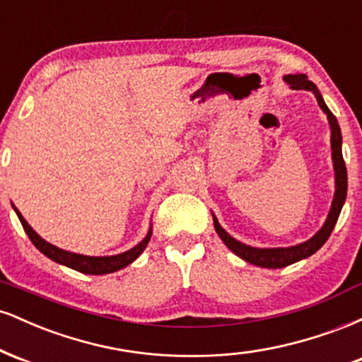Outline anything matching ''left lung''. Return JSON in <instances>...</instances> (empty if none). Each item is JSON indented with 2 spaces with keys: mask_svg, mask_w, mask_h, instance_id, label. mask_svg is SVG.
Segmentation results:
<instances>
[{
  "mask_svg": "<svg viewBox=\"0 0 362 362\" xmlns=\"http://www.w3.org/2000/svg\"><path fill=\"white\" fill-rule=\"evenodd\" d=\"M284 81L288 83L293 90L313 91V95L317 97L320 109L327 114L328 124H330V132H332L330 144H332V161H334V170H335V194H334V201H332L330 213H328L327 221L322 226V230H318V233L311 236L308 242L294 245V247L255 248V247H250V245H245L242 242H238V240H235L233 236L228 235L221 228V224L218 223L216 216H213L214 230L216 233L219 235V238L223 240L224 245H226L231 252L236 253L240 259L265 269L286 267V265L294 264V262H300L303 259H306V257L313 255L317 250H320V248L323 247V243L328 240V236H330L332 230H334L335 223H337L339 219L340 211H342V206L347 197V168L342 158V134H340L337 119H335V115L328 110L327 103L323 102L317 85L311 83L308 78H306V74H288V76H284Z\"/></svg>",
  "mask_w": 362,
  "mask_h": 362,
  "instance_id": "1",
  "label": "left lung"
}]
</instances>
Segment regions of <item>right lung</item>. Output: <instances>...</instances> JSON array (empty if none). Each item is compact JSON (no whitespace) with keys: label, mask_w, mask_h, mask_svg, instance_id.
<instances>
[{"label":"right lung","mask_w":362,"mask_h":362,"mask_svg":"<svg viewBox=\"0 0 362 362\" xmlns=\"http://www.w3.org/2000/svg\"><path fill=\"white\" fill-rule=\"evenodd\" d=\"M16 216H18L20 223H22L25 233L28 235L30 242L35 245L37 250H40L45 257L57 262V264L66 265V267L74 269V271L83 272V274H93V276H100V274H110L115 271H120L126 265L132 264L141 253L144 252L146 245L149 243V238H151V228H149L148 235L144 236V240L141 243L136 245L134 248L131 250L119 253V255H110V257H90V255H80V253H73V252H66L62 248H57L51 245L49 242H45L44 238H40L39 235L32 230V226L25 221V218L22 216L16 207H13Z\"/></svg>","instance_id":"obj_1"}]
</instances>
